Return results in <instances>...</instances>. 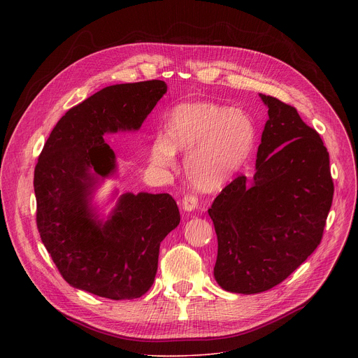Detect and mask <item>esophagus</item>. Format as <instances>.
<instances>
[{
    "instance_id": "obj_1",
    "label": "esophagus",
    "mask_w": 358,
    "mask_h": 358,
    "mask_svg": "<svg viewBox=\"0 0 358 358\" xmlns=\"http://www.w3.org/2000/svg\"><path fill=\"white\" fill-rule=\"evenodd\" d=\"M181 206L185 213H192L198 207V198L194 195H185L181 201Z\"/></svg>"
}]
</instances>
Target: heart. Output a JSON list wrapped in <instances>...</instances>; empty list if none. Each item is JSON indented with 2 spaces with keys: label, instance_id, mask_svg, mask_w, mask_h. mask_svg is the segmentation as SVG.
<instances>
[{
  "label": "heart",
  "instance_id": "heart-1",
  "mask_svg": "<svg viewBox=\"0 0 358 358\" xmlns=\"http://www.w3.org/2000/svg\"><path fill=\"white\" fill-rule=\"evenodd\" d=\"M257 138L253 122L241 109L213 101H188L166 116L163 136L151 145V162L173 169L177 151H188L184 171L201 192L225 188L249 159Z\"/></svg>",
  "mask_w": 358,
  "mask_h": 358
}]
</instances>
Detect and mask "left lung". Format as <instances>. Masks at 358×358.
<instances>
[{
  "instance_id": "8db88e82",
  "label": "left lung",
  "mask_w": 358,
  "mask_h": 358,
  "mask_svg": "<svg viewBox=\"0 0 358 358\" xmlns=\"http://www.w3.org/2000/svg\"><path fill=\"white\" fill-rule=\"evenodd\" d=\"M259 97L269 117L255 174L235 178L208 210L218 236L214 278L242 294L272 289L310 257L334 192L329 152L316 130L279 99Z\"/></svg>"
}]
</instances>
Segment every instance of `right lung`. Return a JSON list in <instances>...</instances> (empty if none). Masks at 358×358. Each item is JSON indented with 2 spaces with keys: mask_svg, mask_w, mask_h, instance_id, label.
I'll list each match as a JSON object with an SVG mask.
<instances>
[{
  "mask_svg": "<svg viewBox=\"0 0 358 358\" xmlns=\"http://www.w3.org/2000/svg\"><path fill=\"white\" fill-rule=\"evenodd\" d=\"M166 92L163 80L108 86L68 110L43 145L34 176L36 225L75 289L131 300L155 282L160 243L180 224L174 198L167 192L119 195L115 188L99 203L94 195L106 180L119 178L116 155L103 136L138 131Z\"/></svg>",
  "mask_w": 358,
  "mask_h": 358,
  "instance_id": "1",
  "label": "right lung"
}]
</instances>
